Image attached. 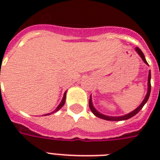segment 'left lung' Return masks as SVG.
Instances as JSON below:
<instances>
[{
	"label": "left lung",
	"mask_w": 160,
	"mask_h": 160,
	"mask_svg": "<svg viewBox=\"0 0 160 160\" xmlns=\"http://www.w3.org/2000/svg\"><path fill=\"white\" fill-rule=\"evenodd\" d=\"M135 51L139 55V56L142 58V60L144 61L145 64L148 65V63H147L146 60H145V57H144V54L142 52V51L140 50L139 48L136 47L135 48ZM150 79H151V74H150V70H149V77H148V92H147V95L144 98V100H143V102L139 105V106L138 108L133 110L132 112L129 113V114H125V115H122V116H119V117H113V116H107V115H105V114H100V112H98L96 109H95V107L93 106V104H92V100H91V96L90 98V101H89V105H90V110L92 111V113L95 114V116L99 117L100 119H105V120H110V121H120V120H126L128 119H130L131 117L134 116L135 114H138L139 112V110L143 108L144 105H145V103L148 101L149 100V95H150V90H151V84H150Z\"/></svg>",
	"instance_id": "left-lung-1"
}]
</instances>
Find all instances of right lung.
<instances>
[{
	"mask_svg": "<svg viewBox=\"0 0 160 160\" xmlns=\"http://www.w3.org/2000/svg\"><path fill=\"white\" fill-rule=\"evenodd\" d=\"M65 98H66V92H65V94H64V96H63L62 100H61V102H60V105H58L57 108H56V109H55L53 112H51V113H50V114H45V115H50V114H53V113H55V112L58 111V110H59V109H60V108H61V107L63 106V105H65Z\"/></svg>",
	"mask_w": 160,
	"mask_h": 160,
	"instance_id": "1",
	"label": "right lung"
}]
</instances>
